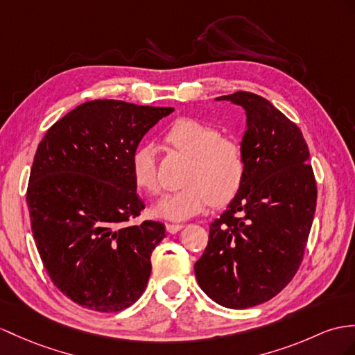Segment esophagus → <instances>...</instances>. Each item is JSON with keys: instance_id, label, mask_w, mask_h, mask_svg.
I'll return each instance as SVG.
<instances>
[{"instance_id": "obj_1", "label": "esophagus", "mask_w": 355, "mask_h": 355, "mask_svg": "<svg viewBox=\"0 0 355 355\" xmlns=\"http://www.w3.org/2000/svg\"><path fill=\"white\" fill-rule=\"evenodd\" d=\"M166 227H167L168 233H178L179 230L184 229V224H171V223H168V224H166Z\"/></svg>"}]
</instances>
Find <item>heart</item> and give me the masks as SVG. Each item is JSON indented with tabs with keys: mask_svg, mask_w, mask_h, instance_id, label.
Listing matches in <instances>:
<instances>
[{
	"mask_svg": "<svg viewBox=\"0 0 355 355\" xmlns=\"http://www.w3.org/2000/svg\"><path fill=\"white\" fill-rule=\"evenodd\" d=\"M166 141L189 161L179 191L164 196L152 207L153 215L170 221H184L206 206H223L238 194L247 175L243 146L221 137L217 128L197 119H179L166 132ZM135 185L148 194L159 191L157 155L152 146L138 148L131 158Z\"/></svg>",
	"mask_w": 355,
	"mask_h": 355,
	"instance_id": "1",
	"label": "heart"
}]
</instances>
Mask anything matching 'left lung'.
Instances as JSON below:
<instances>
[{
    "instance_id": "1",
    "label": "left lung",
    "mask_w": 355,
    "mask_h": 355,
    "mask_svg": "<svg viewBox=\"0 0 355 355\" xmlns=\"http://www.w3.org/2000/svg\"><path fill=\"white\" fill-rule=\"evenodd\" d=\"M245 111L247 175L194 263L198 286L217 304L248 309L271 300L298 271L316 209V182L300 128L270 101L236 92Z\"/></svg>"
}]
</instances>
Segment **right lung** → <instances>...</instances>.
Listing matches in <instances>:
<instances>
[{"instance_id": "right-lung-1", "label": "right lung", "mask_w": 355, "mask_h": 355, "mask_svg": "<svg viewBox=\"0 0 355 355\" xmlns=\"http://www.w3.org/2000/svg\"><path fill=\"white\" fill-rule=\"evenodd\" d=\"M171 107L98 99L48 129L33 161L27 203L43 266L67 298L120 312L141 297L158 221L128 224L144 209L131 173L141 138Z\"/></svg>"}]
</instances>
